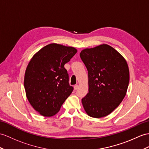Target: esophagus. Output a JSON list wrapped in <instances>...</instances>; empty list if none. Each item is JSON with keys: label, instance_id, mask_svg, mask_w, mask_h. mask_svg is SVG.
<instances>
[{"label": "esophagus", "instance_id": "34e87169", "mask_svg": "<svg viewBox=\"0 0 149 149\" xmlns=\"http://www.w3.org/2000/svg\"><path fill=\"white\" fill-rule=\"evenodd\" d=\"M78 88V85H75L74 86V90H77Z\"/></svg>", "mask_w": 149, "mask_h": 149}]
</instances>
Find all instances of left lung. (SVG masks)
I'll return each instance as SVG.
<instances>
[{
  "instance_id": "8db88e82",
  "label": "left lung",
  "mask_w": 149,
  "mask_h": 149,
  "mask_svg": "<svg viewBox=\"0 0 149 149\" xmlns=\"http://www.w3.org/2000/svg\"><path fill=\"white\" fill-rule=\"evenodd\" d=\"M88 71V93L81 102L90 117L111 114L124 99L130 81L128 64L110 45L85 49L79 54Z\"/></svg>"
}]
</instances>
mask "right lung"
<instances>
[{"instance_id":"add662e5","label":"right lung","mask_w":149,"mask_h":149,"mask_svg":"<svg viewBox=\"0 0 149 149\" xmlns=\"http://www.w3.org/2000/svg\"><path fill=\"white\" fill-rule=\"evenodd\" d=\"M77 52L72 47L50 43L36 53L28 63L24 79L26 97L43 116L56 114L73 90L64 64Z\"/></svg>"}]
</instances>
